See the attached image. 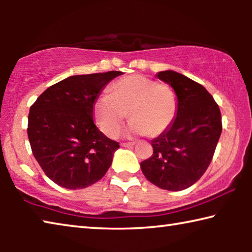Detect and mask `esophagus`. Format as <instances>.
Returning <instances> with one entry per match:
<instances>
[{"label":"esophagus","instance_id":"34e87169","mask_svg":"<svg viewBox=\"0 0 252 252\" xmlns=\"http://www.w3.org/2000/svg\"><path fill=\"white\" fill-rule=\"evenodd\" d=\"M134 144H135V142H133V141H132V142H122L121 143V146L122 147H132V146H134Z\"/></svg>","mask_w":252,"mask_h":252}]
</instances>
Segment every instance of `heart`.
I'll use <instances>...</instances> for the list:
<instances>
[{"label": "heart", "instance_id": "obj_1", "mask_svg": "<svg viewBox=\"0 0 252 252\" xmlns=\"http://www.w3.org/2000/svg\"><path fill=\"white\" fill-rule=\"evenodd\" d=\"M177 111L178 96L171 85L133 74L116 81L110 87V94L97 97L93 118L99 129L113 138L129 112L132 121L127 133L158 136L172 125Z\"/></svg>", "mask_w": 252, "mask_h": 252}]
</instances>
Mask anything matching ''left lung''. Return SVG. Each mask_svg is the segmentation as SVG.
I'll list each match as a JSON object with an SVG mask.
<instances>
[{
    "mask_svg": "<svg viewBox=\"0 0 252 252\" xmlns=\"http://www.w3.org/2000/svg\"><path fill=\"white\" fill-rule=\"evenodd\" d=\"M158 78L177 93V117L152 140L153 155L140 165L155 186L180 191L197 182L210 164L222 131L221 112L210 93L195 81L170 70L159 72Z\"/></svg>",
    "mask_w": 252,
    "mask_h": 252,
    "instance_id": "8db88e82",
    "label": "left lung"
}]
</instances>
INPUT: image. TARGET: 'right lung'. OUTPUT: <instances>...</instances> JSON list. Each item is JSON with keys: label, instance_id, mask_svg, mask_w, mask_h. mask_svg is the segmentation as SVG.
Masks as SVG:
<instances>
[{"label": "right lung", "instance_id": "obj_1", "mask_svg": "<svg viewBox=\"0 0 252 252\" xmlns=\"http://www.w3.org/2000/svg\"><path fill=\"white\" fill-rule=\"evenodd\" d=\"M120 71L73 75L51 85L31 105L28 136L40 167L58 186L83 189L103 178L119 142L93 122V104Z\"/></svg>", "mask_w": 252, "mask_h": 252}]
</instances>
